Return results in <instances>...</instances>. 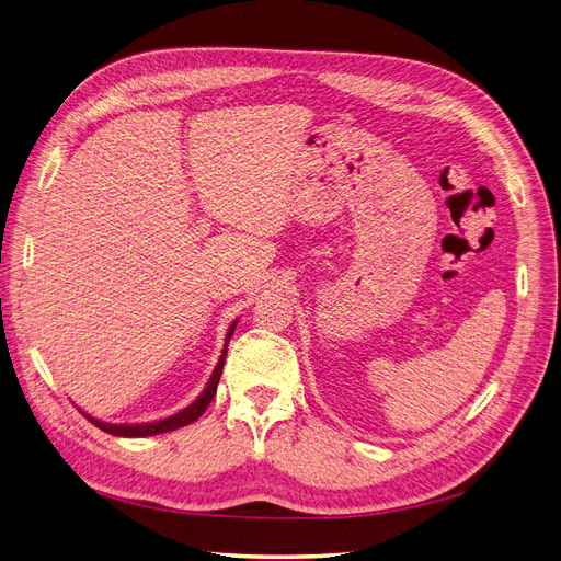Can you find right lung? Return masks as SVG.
Returning a JSON list of instances; mask_svg holds the SVG:
<instances>
[{
    "label": "right lung",
    "instance_id": "add662e5",
    "mask_svg": "<svg viewBox=\"0 0 561 561\" xmlns=\"http://www.w3.org/2000/svg\"><path fill=\"white\" fill-rule=\"evenodd\" d=\"M236 323H238V321H236ZM236 323L231 325V330H228L226 344H224V351H221V358H219V363H217V367H215V371H213L210 381H207L205 390L201 392V398H198V400H194V402H192L190 407H186V409L178 411L175 416H171V419H163V421H154V423H140V425H111V423H101V421H96V419L88 416V413H82V416H85L90 423H94L99 430L108 432V434H115V437H152V434L171 432V430H178V427H184V425H190V423L198 421V419H201V413L207 409V404L213 402L215 392H217V383H219L221 369H224V358H226V346H228V340H231V335H233Z\"/></svg>",
    "mask_w": 561,
    "mask_h": 561
}]
</instances>
